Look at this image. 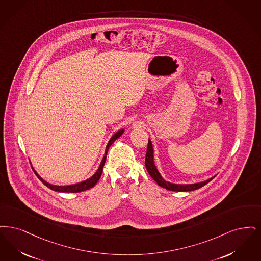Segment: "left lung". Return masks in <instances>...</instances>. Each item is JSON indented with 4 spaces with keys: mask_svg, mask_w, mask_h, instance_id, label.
Wrapping results in <instances>:
<instances>
[{
    "mask_svg": "<svg viewBox=\"0 0 261 261\" xmlns=\"http://www.w3.org/2000/svg\"><path fill=\"white\" fill-rule=\"evenodd\" d=\"M145 166L146 169L149 172V174L151 175V177L158 183V185L167 189L170 191H176V192H187V191H193V190H197L201 187H203L205 184H207L211 180H213L216 175H214L213 177L204 180L202 182H197V183H191V184H176V183H171V182L167 181L163 178V176L161 175L159 170L157 169L156 165H155V160H154V148L152 141L148 140L147 152H146V158H145Z\"/></svg>",
    "mask_w": 261,
    "mask_h": 261,
    "instance_id": "8db88e82",
    "label": "left lung"
}]
</instances>
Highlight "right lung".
<instances>
[{"instance_id":"right-lung-1","label":"right lung","mask_w":261,"mask_h":261,"mask_svg":"<svg viewBox=\"0 0 261 261\" xmlns=\"http://www.w3.org/2000/svg\"><path fill=\"white\" fill-rule=\"evenodd\" d=\"M124 132H125V129H124V128H121V129H119L116 134H114L112 137L110 138V140L108 141L107 146L105 148V153H104V156H103V158H102L101 163H100L98 169L94 172V174H93L92 176H91V177L88 178V179H86V180H84V181L78 182V183H75V184H70V185H55V184H50V183H48V182L44 180V179L39 175V173L34 170V168H33V170H34L36 175L38 176V178H39L41 181L43 182L46 187H48L49 189H51V190H54V191L63 193H78L82 192V191H86V190H89L90 188L93 187V186L97 183V181H98L99 178H100V176H101L103 166H104V163H105V161H106V155H107V152H108L109 148L113 144L114 141H115L117 138H119L120 136L124 134Z\"/></svg>"}]
</instances>
